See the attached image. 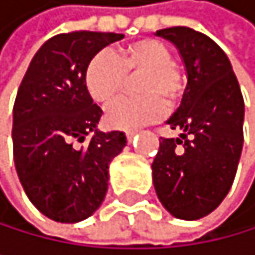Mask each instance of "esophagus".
Segmentation results:
<instances>
[{"label": "esophagus", "instance_id": "34e87169", "mask_svg": "<svg viewBox=\"0 0 255 255\" xmlns=\"http://www.w3.org/2000/svg\"><path fill=\"white\" fill-rule=\"evenodd\" d=\"M135 134H137V130H128V132H126V138H128V142L132 140V138L135 137Z\"/></svg>", "mask_w": 255, "mask_h": 255}]
</instances>
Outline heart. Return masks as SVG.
I'll list each match as a JSON object with an SVG mask.
<instances>
[{
    "label": "heart",
    "mask_w": 255,
    "mask_h": 255,
    "mask_svg": "<svg viewBox=\"0 0 255 255\" xmlns=\"http://www.w3.org/2000/svg\"><path fill=\"white\" fill-rule=\"evenodd\" d=\"M138 97L117 100L107 112V123L117 129H134L159 120L167 105H175L185 91V75L171 51L158 39L145 38L115 54L102 51L86 68V88L99 104H110L125 89L128 76L138 75Z\"/></svg>",
    "instance_id": "heart-1"
}]
</instances>
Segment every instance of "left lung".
<instances>
[{"mask_svg":"<svg viewBox=\"0 0 255 255\" xmlns=\"http://www.w3.org/2000/svg\"><path fill=\"white\" fill-rule=\"evenodd\" d=\"M177 47L187 70L182 104L167 120L177 138L161 137L153 159V185L174 217L211 214L230 192L243 150L245 100L227 54L188 27L156 31Z\"/></svg>","mask_w":255,"mask_h":255,"instance_id":"obj_1","label":"left lung"}]
</instances>
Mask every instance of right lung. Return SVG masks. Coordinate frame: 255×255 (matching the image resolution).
I'll use <instances>...</instances> for the list:
<instances>
[{
    "label": "right lung",
    "instance_id": "obj_1",
    "mask_svg": "<svg viewBox=\"0 0 255 255\" xmlns=\"http://www.w3.org/2000/svg\"><path fill=\"white\" fill-rule=\"evenodd\" d=\"M125 35L72 31L39 47L12 110L14 163L28 200L55 222L75 224L102 204L108 166L126 147L121 130L102 132V110L86 88V68Z\"/></svg>",
    "mask_w": 255,
    "mask_h": 255
}]
</instances>
